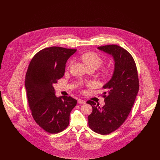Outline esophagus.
<instances>
[{
    "label": "esophagus",
    "mask_w": 160,
    "mask_h": 160,
    "mask_svg": "<svg viewBox=\"0 0 160 160\" xmlns=\"http://www.w3.org/2000/svg\"><path fill=\"white\" fill-rule=\"evenodd\" d=\"M77 102H78V103H79V104H85V102H86V101L83 100V99H78V101H77Z\"/></svg>",
    "instance_id": "obj_1"
}]
</instances>
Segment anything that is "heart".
Here are the masks:
<instances>
[{"mask_svg": "<svg viewBox=\"0 0 160 160\" xmlns=\"http://www.w3.org/2000/svg\"><path fill=\"white\" fill-rule=\"evenodd\" d=\"M82 59L87 68L93 67L97 69L104 63L103 59L99 54L94 52H89L84 54L82 56ZM113 69L107 68L104 69L103 72V76L106 78L110 77L113 74Z\"/></svg>", "mask_w": 160, "mask_h": 160, "instance_id": "1", "label": "heart"}]
</instances>
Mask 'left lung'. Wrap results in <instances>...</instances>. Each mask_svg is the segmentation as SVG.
Here are the masks:
<instances>
[{
  "label": "left lung",
  "instance_id": "left-lung-1",
  "mask_svg": "<svg viewBox=\"0 0 160 160\" xmlns=\"http://www.w3.org/2000/svg\"><path fill=\"white\" fill-rule=\"evenodd\" d=\"M98 48L113 56L114 73L103 86L106 91L102 97L105 105L100 107L93 101L86 102L92 107L91 114L88 117V125L93 131L107 135L119 128L127 119L139 90V81L136 64L128 51L114 44Z\"/></svg>",
  "mask_w": 160,
  "mask_h": 160
}]
</instances>
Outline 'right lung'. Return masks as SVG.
Listing matches in <instances>:
<instances>
[{
  "label": "right lung",
  "instance_id": "1",
  "mask_svg": "<svg viewBox=\"0 0 160 160\" xmlns=\"http://www.w3.org/2000/svg\"><path fill=\"white\" fill-rule=\"evenodd\" d=\"M76 52L61 47L44 48L32 58L26 74L32 116L40 127L50 134L67 128L70 113L76 106V99L71 97L58 98L53 87L63 76L67 61Z\"/></svg>",
  "mask_w": 160,
  "mask_h": 160
}]
</instances>
